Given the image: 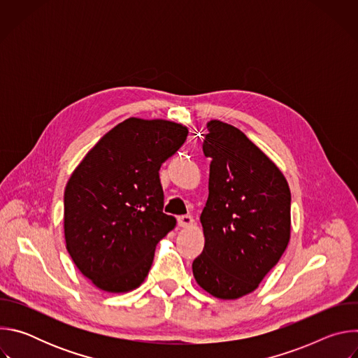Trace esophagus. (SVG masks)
Instances as JSON below:
<instances>
[{"label": "esophagus", "instance_id": "esophagus-1", "mask_svg": "<svg viewBox=\"0 0 358 358\" xmlns=\"http://www.w3.org/2000/svg\"><path fill=\"white\" fill-rule=\"evenodd\" d=\"M192 222H194V218L191 215H181V217H178V225L182 227V228L191 227Z\"/></svg>", "mask_w": 358, "mask_h": 358}]
</instances>
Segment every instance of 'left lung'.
<instances>
[{
    "instance_id": "left-lung-1",
    "label": "left lung",
    "mask_w": 358,
    "mask_h": 358,
    "mask_svg": "<svg viewBox=\"0 0 358 358\" xmlns=\"http://www.w3.org/2000/svg\"><path fill=\"white\" fill-rule=\"evenodd\" d=\"M208 199L199 217L206 245L192 262L196 283L214 297L239 299L259 286L290 239V189L276 164L239 129L207 123Z\"/></svg>"
}]
</instances>
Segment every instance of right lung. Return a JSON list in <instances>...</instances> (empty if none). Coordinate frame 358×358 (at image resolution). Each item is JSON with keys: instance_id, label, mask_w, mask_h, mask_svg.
Here are the masks:
<instances>
[{"instance_id": "1", "label": "right lung", "mask_w": 358, "mask_h": 358, "mask_svg": "<svg viewBox=\"0 0 358 358\" xmlns=\"http://www.w3.org/2000/svg\"><path fill=\"white\" fill-rule=\"evenodd\" d=\"M187 136L174 122L130 117L72 173L64 195L66 249L96 287L124 293L144 282L156 245L177 222L163 213L159 171Z\"/></svg>"}]
</instances>
